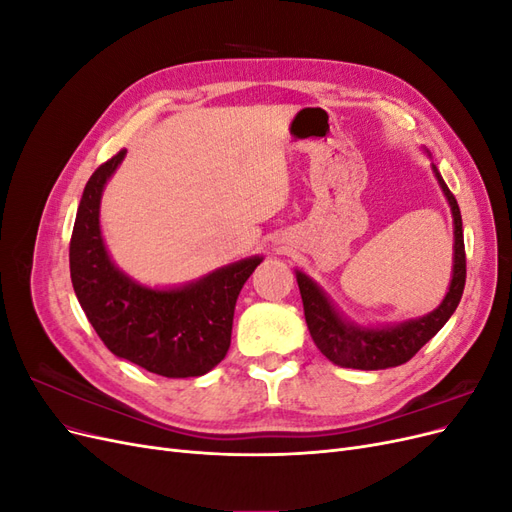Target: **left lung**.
Here are the masks:
<instances>
[{"mask_svg":"<svg viewBox=\"0 0 512 512\" xmlns=\"http://www.w3.org/2000/svg\"><path fill=\"white\" fill-rule=\"evenodd\" d=\"M431 170L436 175L442 194L446 196L448 207H451L455 239L451 284H448L442 303L433 312L399 324L363 327V324H356L339 312L329 299V294L312 277L299 269L294 271L301 290L309 335H312L318 350L339 367L374 371L404 365L444 327L461 301L463 286H466V247H463L461 211L455 196L446 188L442 175L438 173L436 164H431Z\"/></svg>","mask_w":512,"mask_h":512,"instance_id":"left-lung-1","label":"left lung"}]
</instances>
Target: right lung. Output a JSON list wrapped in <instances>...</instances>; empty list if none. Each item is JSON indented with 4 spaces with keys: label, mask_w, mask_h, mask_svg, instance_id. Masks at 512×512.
<instances>
[{
    "label": "right lung",
    "mask_w": 512,
    "mask_h": 512,
    "mask_svg": "<svg viewBox=\"0 0 512 512\" xmlns=\"http://www.w3.org/2000/svg\"><path fill=\"white\" fill-rule=\"evenodd\" d=\"M126 153L104 162L83 190L70 239L76 299L119 359L164 378L203 376L230 348L237 297L262 256L230 262L183 286L151 288L132 280L108 254L100 228L102 192Z\"/></svg>",
    "instance_id": "add662e5"
}]
</instances>
